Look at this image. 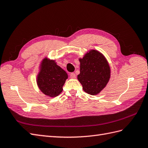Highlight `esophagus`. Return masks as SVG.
Returning <instances> with one entry per match:
<instances>
[{"label": "esophagus", "instance_id": "obj_1", "mask_svg": "<svg viewBox=\"0 0 148 148\" xmlns=\"http://www.w3.org/2000/svg\"><path fill=\"white\" fill-rule=\"evenodd\" d=\"M70 77L71 78H73V79H75V73H71L70 74Z\"/></svg>", "mask_w": 148, "mask_h": 148}]
</instances>
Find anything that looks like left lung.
I'll return each mask as SVG.
<instances>
[{
  "mask_svg": "<svg viewBox=\"0 0 148 148\" xmlns=\"http://www.w3.org/2000/svg\"><path fill=\"white\" fill-rule=\"evenodd\" d=\"M80 74L77 79L86 92L97 95L108 83L111 77V68L104 56L95 49H91L79 59Z\"/></svg>",
  "mask_w": 148,
  "mask_h": 148,
  "instance_id": "left-lung-1",
  "label": "left lung"
}]
</instances>
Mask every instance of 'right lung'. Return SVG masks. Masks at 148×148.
Listing matches in <instances>:
<instances>
[{
	"label": "right lung",
	"mask_w": 148,
	"mask_h": 148,
	"mask_svg": "<svg viewBox=\"0 0 148 148\" xmlns=\"http://www.w3.org/2000/svg\"><path fill=\"white\" fill-rule=\"evenodd\" d=\"M67 78L66 72L57 64L55 60L45 58L40 64L36 81L42 92L49 97H54L62 92Z\"/></svg>",
	"instance_id": "1"
}]
</instances>
